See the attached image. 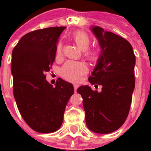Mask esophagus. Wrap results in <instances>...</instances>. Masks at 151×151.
Returning a JSON list of instances; mask_svg holds the SVG:
<instances>
[{"label":"esophagus","mask_w":151,"mask_h":151,"mask_svg":"<svg viewBox=\"0 0 151 151\" xmlns=\"http://www.w3.org/2000/svg\"><path fill=\"white\" fill-rule=\"evenodd\" d=\"M73 88H74V92H77V89H78V85H77V84H74L73 85Z\"/></svg>","instance_id":"34e87169"}]
</instances>
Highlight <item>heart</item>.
Here are the masks:
<instances>
[{"label":"heart","mask_w":151,"mask_h":151,"mask_svg":"<svg viewBox=\"0 0 151 151\" xmlns=\"http://www.w3.org/2000/svg\"><path fill=\"white\" fill-rule=\"evenodd\" d=\"M73 41L81 50L85 51V56L90 61H96L99 52L94 50H88L91 45L92 40L89 35L84 31H77L72 36ZM63 55V45L58 43L56 45V57L59 58ZM87 72V67L85 64L77 62L69 61L64 64L60 70V74L64 79L76 82L81 79V77Z\"/></svg>","instance_id":"b5f03b06"}]
</instances>
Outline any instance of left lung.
Masks as SVG:
<instances>
[{
  "mask_svg": "<svg viewBox=\"0 0 151 151\" xmlns=\"http://www.w3.org/2000/svg\"><path fill=\"white\" fill-rule=\"evenodd\" d=\"M101 47V54L92 76V85L98 92L84 85L77 92L83 99L85 122L91 131L107 134L124 124L129 115L135 88L136 56L131 44L122 37L99 27H92Z\"/></svg>",
  "mask_w": 151,
  "mask_h": 151,
  "instance_id": "obj_1",
  "label": "left lung"
}]
</instances>
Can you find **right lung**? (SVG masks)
Wrapping results in <instances>:
<instances>
[{"label":"right lung","mask_w":151,"mask_h":151,"mask_svg":"<svg viewBox=\"0 0 151 151\" xmlns=\"http://www.w3.org/2000/svg\"><path fill=\"white\" fill-rule=\"evenodd\" d=\"M65 27L37 29L25 34L12 57L13 94L20 114L33 130L55 132L62 125L66 106L73 94L72 84L58 78L46 81L55 61L56 43Z\"/></svg>","instance_id":"add662e5"}]
</instances>
